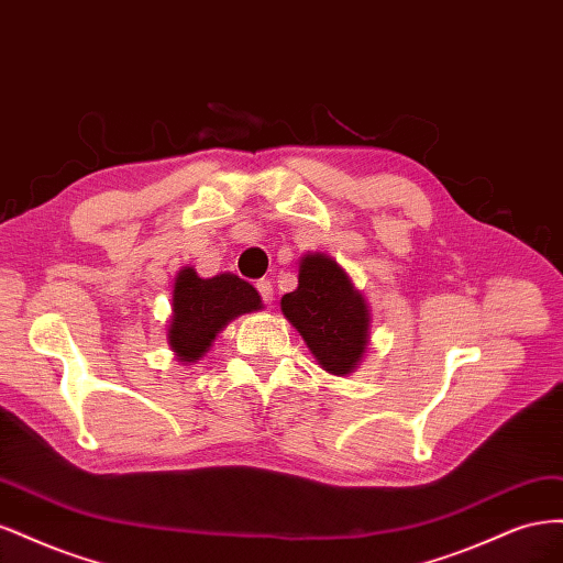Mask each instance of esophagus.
<instances>
[{"instance_id": "34e87169", "label": "esophagus", "mask_w": 563, "mask_h": 563, "mask_svg": "<svg viewBox=\"0 0 563 563\" xmlns=\"http://www.w3.org/2000/svg\"><path fill=\"white\" fill-rule=\"evenodd\" d=\"M255 288H258L263 302L272 305V300H275V286H272V282L269 279H261L258 284H255Z\"/></svg>"}]
</instances>
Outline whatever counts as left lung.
<instances>
[{
    "instance_id": "obj_1",
    "label": "left lung",
    "mask_w": 563,
    "mask_h": 563,
    "mask_svg": "<svg viewBox=\"0 0 563 563\" xmlns=\"http://www.w3.org/2000/svg\"><path fill=\"white\" fill-rule=\"evenodd\" d=\"M282 312L308 343L323 371L347 376L368 345L371 312L347 272L323 253L300 261L298 288L282 298Z\"/></svg>"
}]
</instances>
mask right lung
I'll use <instances>...</instances> for the list:
<instances>
[{
    "instance_id": "right-lung-1",
    "label": "right lung",
    "mask_w": 563,
    "mask_h": 563,
    "mask_svg": "<svg viewBox=\"0 0 563 563\" xmlns=\"http://www.w3.org/2000/svg\"><path fill=\"white\" fill-rule=\"evenodd\" d=\"M172 308L168 345L180 362L195 364L234 317L261 310L263 300L249 282L230 272L201 279L192 267H183L174 282Z\"/></svg>"
}]
</instances>
